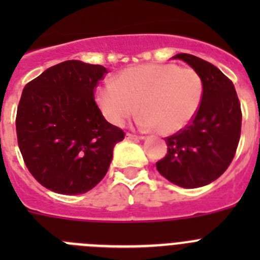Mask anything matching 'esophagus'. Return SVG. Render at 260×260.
Segmentation results:
<instances>
[{"instance_id": "1", "label": "esophagus", "mask_w": 260, "mask_h": 260, "mask_svg": "<svg viewBox=\"0 0 260 260\" xmlns=\"http://www.w3.org/2000/svg\"><path fill=\"white\" fill-rule=\"evenodd\" d=\"M126 137H127L128 139H144V135H137V134H133V133H127Z\"/></svg>"}]
</instances>
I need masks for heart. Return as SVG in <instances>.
<instances>
[{
    "label": "heart",
    "instance_id": "b5f03b06",
    "mask_svg": "<svg viewBox=\"0 0 260 260\" xmlns=\"http://www.w3.org/2000/svg\"><path fill=\"white\" fill-rule=\"evenodd\" d=\"M202 98L203 82L198 73L174 63L128 68L96 92L99 108L109 122L123 125L141 104V126L155 127L160 134H173L189 125Z\"/></svg>",
    "mask_w": 260,
    "mask_h": 260
}]
</instances>
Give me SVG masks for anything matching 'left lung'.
Returning <instances> with one entry per match:
<instances>
[{
  "label": "left lung",
  "instance_id": "8db88e82",
  "mask_svg": "<svg viewBox=\"0 0 260 260\" xmlns=\"http://www.w3.org/2000/svg\"><path fill=\"white\" fill-rule=\"evenodd\" d=\"M173 58L198 73L203 98L191 122L165 138L168 152L156 168L174 185L194 189L217 180L228 169L240 142L242 112L233 82L216 66L187 53Z\"/></svg>",
  "mask_w": 260,
  "mask_h": 260
}]
</instances>
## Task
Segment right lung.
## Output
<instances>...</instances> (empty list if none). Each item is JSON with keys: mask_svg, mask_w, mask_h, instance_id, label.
I'll return each instance as SVG.
<instances>
[{"mask_svg": "<svg viewBox=\"0 0 260 260\" xmlns=\"http://www.w3.org/2000/svg\"><path fill=\"white\" fill-rule=\"evenodd\" d=\"M108 70L71 59L28 82L18 104L17 138L29 173L58 194H83L109 169L122 128L104 118L95 88Z\"/></svg>", "mask_w": 260, "mask_h": 260, "instance_id": "1", "label": "right lung"}]
</instances>
